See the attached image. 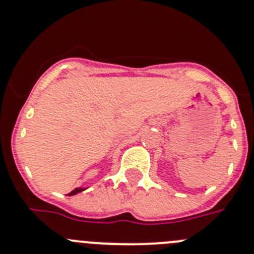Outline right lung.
I'll return each instance as SVG.
<instances>
[{"instance_id": "right-lung-1", "label": "right lung", "mask_w": 254, "mask_h": 254, "mask_svg": "<svg viewBox=\"0 0 254 254\" xmlns=\"http://www.w3.org/2000/svg\"><path fill=\"white\" fill-rule=\"evenodd\" d=\"M82 190H85V188H75L72 192H69L68 196H73V194H77V193H80V192H82Z\"/></svg>"}]
</instances>
